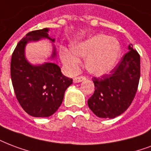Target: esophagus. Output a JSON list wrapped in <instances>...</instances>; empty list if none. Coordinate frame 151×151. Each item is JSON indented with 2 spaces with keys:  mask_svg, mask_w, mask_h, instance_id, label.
I'll return each mask as SVG.
<instances>
[{
  "mask_svg": "<svg viewBox=\"0 0 151 151\" xmlns=\"http://www.w3.org/2000/svg\"><path fill=\"white\" fill-rule=\"evenodd\" d=\"M85 80H86L85 77H77V78H73V82L74 83H79V82H81V81H83Z\"/></svg>",
  "mask_w": 151,
  "mask_h": 151,
  "instance_id": "obj_1",
  "label": "esophagus"
}]
</instances>
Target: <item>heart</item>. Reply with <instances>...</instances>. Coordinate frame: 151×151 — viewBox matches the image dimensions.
<instances>
[{
    "mask_svg": "<svg viewBox=\"0 0 151 151\" xmlns=\"http://www.w3.org/2000/svg\"><path fill=\"white\" fill-rule=\"evenodd\" d=\"M71 49L61 47L63 63L71 71H77L81 64L79 57L86 58V66L95 76H104L111 72L119 62L121 46L116 38L98 34L81 42L73 43Z\"/></svg>",
    "mask_w": 151,
    "mask_h": 151,
    "instance_id": "obj_1",
    "label": "heart"
}]
</instances>
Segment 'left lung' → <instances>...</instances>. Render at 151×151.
Segmentation results:
<instances>
[{"instance_id":"1","label":"left lung","mask_w":151,"mask_h":151,"mask_svg":"<svg viewBox=\"0 0 151 151\" xmlns=\"http://www.w3.org/2000/svg\"><path fill=\"white\" fill-rule=\"evenodd\" d=\"M128 50L110 74L93 78L95 91L88 100V105L100 118L112 119L124 113L136 94L140 78V56L132 44L128 46Z\"/></svg>"}]
</instances>
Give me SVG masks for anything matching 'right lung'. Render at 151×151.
Returning a JSON list of instances; mask_svg holds the SVG:
<instances>
[{"mask_svg":"<svg viewBox=\"0 0 151 151\" xmlns=\"http://www.w3.org/2000/svg\"><path fill=\"white\" fill-rule=\"evenodd\" d=\"M49 28L28 32L15 48L12 55L11 78L15 94L20 106L34 117H48L55 113L63 103L66 88L73 83L55 63L32 65L25 57V47L30 42L48 39ZM56 57L54 46L50 58Z\"/></svg>","mask_w":151,"mask_h":151,"instance_id":"add662e5","label":"right lung"}]
</instances>
